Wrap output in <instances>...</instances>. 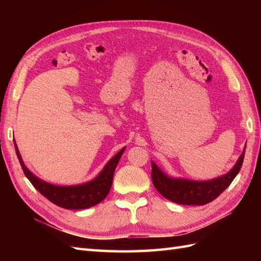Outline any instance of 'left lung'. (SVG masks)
<instances>
[{"mask_svg": "<svg viewBox=\"0 0 261 261\" xmlns=\"http://www.w3.org/2000/svg\"><path fill=\"white\" fill-rule=\"evenodd\" d=\"M246 148L228 174L211 180H190L184 178H173L160 170L158 166L151 162V179L156 190L164 197L171 202L181 205H204L218 197L236 178L245 158Z\"/></svg>", "mask_w": 261, "mask_h": 261, "instance_id": "obj_1", "label": "left lung"}]
</instances>
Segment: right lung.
Here are the masks:
<instances>
[{
	"label": "right lung",
	"mask_w": 261,
	"mask_h": 261,
	"mask_svg": "<svg viewBox=\"0 0 261 261\" xmlns=\"http://www.w3.org/2000/svg\"><path fill=\"white\" fill-rule=\"evenodd\" d=\"M14 147L22 170H23L25 177L30 180L33 187L54 204L67 210H83L92 207L94 205L102 202L103 199L108 196V194L111 190V186H112L113 175L116 168V165H118L122 153H123L125 149L122 148L121 150L116 153L107 165H105L103 170L93 180L74 186H57L43 181L40 178H38L37 176L33 175L31 171L25 167L23 160H22L21 154L19 152V149L16 147L15 141Z\"/></svg>",
	"instance_id": "right-lung-1"
}]
</instances>
